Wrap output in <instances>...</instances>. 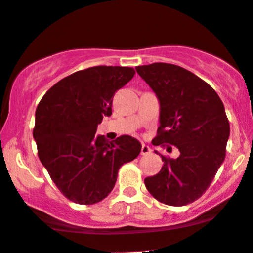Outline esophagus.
<instances>
[{"label": "esophagus", "mask_w": 253, "mask_h": 253, "mask_svg": "<svg viewBox=\"0 0 253 253\" xmlns=\"http://www.w3.org/2000/svg\"><path fill=\"white\" fill-rule=\"evenodd\" d=\"M150 152H151V149H150L148 145H145V144H143V145H141V150H140V155H141V156H145V155H149Z\"/></svg>", "instance_id": "1"}]
</instances>
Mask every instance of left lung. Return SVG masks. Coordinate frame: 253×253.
I'll use <instances>...</instances> for the list:
<instances>
[{
	"label": "left lung",
	"instance_id": "8db88e82",
	"mask_svg": "<svg viewBox=\"0 0 253 253\" xmlns=\"http://www.w3.org/2000/svg\"><path fill=\"white\" fill-rule=\"evenodd\" d=\"M138 74L160 101V126L154 145H174L180 156L161 155L163 167L144 180L161 203L182 207L208 190L226 157L229 121L216 91L192 72L156 62L138 66Z\"/></svg>",
	"mask_w": 253,
	"mask_h": 253
}]
</instances>
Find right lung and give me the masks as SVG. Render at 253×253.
I'll list each match as a JSON object with an SVG mask.
<instances>
[{"label":"right lung","mask_w":253,"mask_h":253,"mask_svg":"<svg viewBox=\"0 0 253 253\" xmlns=\"http://www.w3.org/2000/svg\"><path fill=\"white\" fill-rule=\"evenodd\" d=\"M131 67L96 66L78 71L50 87L38 103L33 138L38 157L60 192L90 205L115 186L122 165L140 154L129 135L108 143L95 138L103 116L112 115L113 97L134 77Z\"/></svg>","instance_id":"right-lung-1"}]
</instances>
